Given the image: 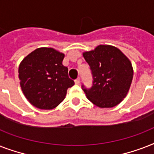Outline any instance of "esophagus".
Segmentation results:
<instances>
[{
  "mask_svg": "<svg viewBox=\"0 0 154 154\" xmlns=\"http://www.w3.org/2000/svg\"><path fill=\"white\" fill-rule=\"evenodd\" d=\"M80 82H81V80H80L79 77L75 80V84L76 85H80Z\"/></svg>",
  "mask_w": 154,
  "mask_h": 154,
  "instance_id": "esophagus-1",
  "label": "esophagus"
}]
</instances>
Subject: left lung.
<instances>
[{"instance_id": "obj_1", "label": "left lung", "mask_w": 154, "mask_h": 154, "mask_svg": "<svg viewBox=\"0 0 154 154\" xmlns=\"http://www.w3.org/2000/svg\"><path fill=\"white\" fill-rule=\"evenodd\" d=\"M89 64L93 85L82 89L87 98L100 108H112L122 102L131 85L134 70L130 60L120 49L101 45L94 50L83 53Z\"/></svg>"}]
</instances>
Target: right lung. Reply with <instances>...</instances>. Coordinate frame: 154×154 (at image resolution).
<instances>
[{
	"label": "right lung",
	"instance_id": "add662e5",
	"mask_svg": "<svg viewBox=\"0 0 154 154\" xmlns=\"http://www.w3.org/2000/svg\"><path fill=\"white\" fill-rule=\"evenodd\" d=\"M65 54L53 48H39L26 56L19 65L22 92L33 106L52 109L65 99L74 85L62 65Z\"/></svg>",
	"mask_w": 154,
	"mask_h": 154
}]
</instances>
